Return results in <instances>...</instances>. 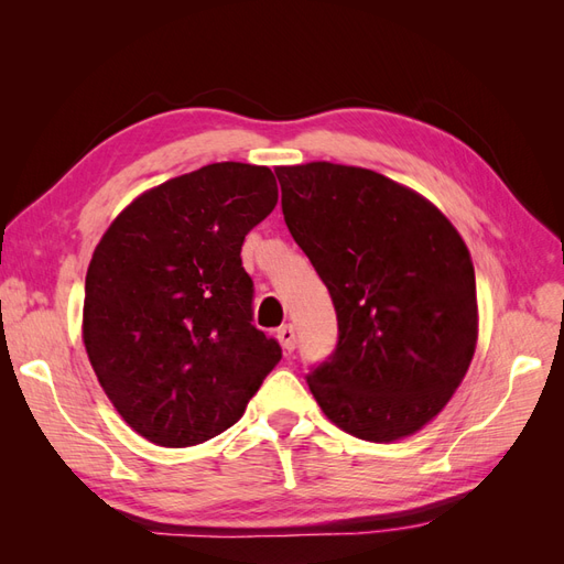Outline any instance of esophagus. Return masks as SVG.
Returning a JSON list of instances; mask_svg holds the SVG:
<instances>
[{
  "label": "esophagus",
  "instance_id": "34e87169",
  "mask_svg": "<svg viewBox=\"0 0 564 564\" xmlns=\"http://www.w3.org/2000/svg\"><path fill=\"white\" fill-rule=\"evenodd\" d=\"M278 340L284 352H292L296 348V332L292 324H284V327L278 329Z\"/></svg>",
  "mask_w": 564,
  "mask_h": 564
}]
</instances>
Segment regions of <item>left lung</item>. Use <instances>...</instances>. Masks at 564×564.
Instances as JSON below:
<instances>
[{
    "instance_id": "8db88e82",
    "label": "left lung",
    "mask_w": 564,
    "mask_h": 564,
    "mask_svg": "<svg viewBox=\"0 0 564 564\" xmlns=\"http://www.w3.org/2000/svg\"><path fill=\"white\" fill-rule=\"evenodd\" d=\"M282 214L327 284L338 344L308 373L319 409L369 442L419 433L447 406L477 346L475 270L431 199L371 169L278 166Z\"/></svg>"
}]
</instances>
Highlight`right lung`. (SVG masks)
<instances>
[{
	"instance_id": "obj_1",
	"label": "right lung",
	"mask_w": 564,
	"mask_h": 564,
	"mask_svg": "<svg viewBox=\"0 0 564 564\" xmlns=\"http://www.w3.org/2000/svg\"><path fill=\"white\" fill-rule=\"evenodd\" d=\"M275 204L268 166L216 162L141 193L96 245L82 340L117 414L152 445L224 433L280 362L251 324L240 256Z\"/></svg>"
}]
</instances>
